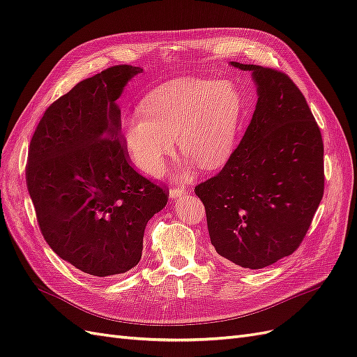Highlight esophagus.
<instances>
[{
  "mask_svg": "<svg viewBox=\"0 0 357 357\" xmlns=\"http://www.w3.org/2000/svg\"><path fill=\"white\" fill-rule=\"evenodd\" d=\"M171 198H181V197H185L186 195V188L185 186H172L171 188Z\"/></svg>",
  "mask_w": 357,
  "mask_h": 357,
  "instance_id": "esophagus-1",
  "label": "esophagus"
}]
</instances>
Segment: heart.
I'll use <instances>...</instances> for the list:
<instances>
[{
  "label": "heart",
  "mask_w": 357,
  "mask_h": 357,
  "mask_svg": "<svg viewBox=\"0 0 357 357\" xmlns=\"http://www.w3.org/2000/svg\"><path fill=\"white\" fill-rule=\"evenodd\" d=\"M244 110L243 95L231 82L176 80L147 95L142 114L123 119V142L147 176L162 171L176 138L180 152L201 169H219L234 153Z\"/></svg>",
  "instance_id": "heart-1"
}]
</instances>
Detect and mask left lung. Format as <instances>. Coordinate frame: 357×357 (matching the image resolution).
I'll return each instance as SVG.
<instances>
[{
  "label": "left lung",
  "instance_id": "1",
  "mask_svg": "<svg viewBox=\"0 0 357 357\" xmlns=\"http://www.w3.org/2000/svg\"><path fill=\"white\" fill-rule=\"evenodd\" d=\"M257 104L219 174L195 188L211 244L235 265L261 269L294 253L325 190L320 128L287 74L250 63Z\"/></svg>",
  "mask_w": 357,
  "mask_h": 357
}]
</instances>
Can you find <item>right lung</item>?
Returning <instances> with one entry per match:
<instances>
[{"instance_id":"1","label":"right lung","mask_w":357,"mask_h":357,"mask_svg":"<svg viewBox=\"0 0 357 357\" xmlns=\"http://www.w3.org/2000/svg\"><path fill=\"white\" fill-rule=\"evenodd\" d=\"M139 67L114 66L47 107L31 138L26 186L46 243L95 277L134 268L167 190L131 165L116 100Z\"/></svg>"}]
</instances>
